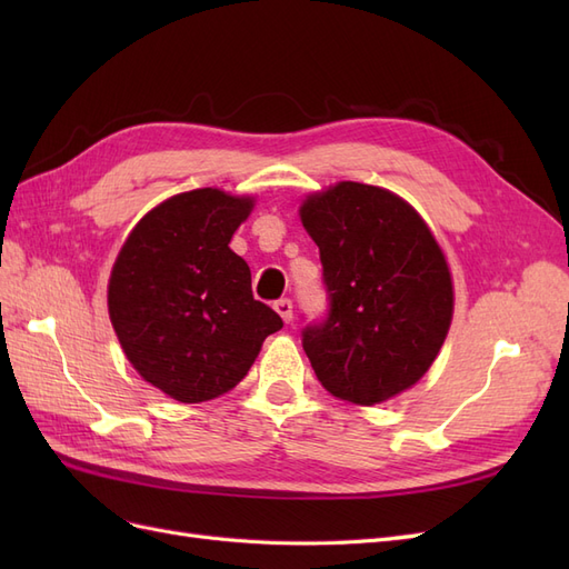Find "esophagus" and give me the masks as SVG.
Segmentation results:
<instances>
[{"label": "esophagus", "mask_w": 569, "mask_h": 569, "mask_svg": "<svg viewBox=\"0 0 569 569\" xmlns=\"http://www.w3.org/2000/svg\"><path fill=\"white\" fill-rule=\"evenodd\" d=\"M272 308L280 313V318H282L284 322H289V320H291V313H295V306H291L289 299H278V301L272 303Z\"/></svg>", "instance_id": "1"}]
</instances>
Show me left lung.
Segmentation results:
<instances>
[{
    "instance_id": "obj_1",
    "label": "left lung",
    "mask_w": 569,
    "mask_h": 569,
    "mask_svg": "<svg viewBox=\"0 0 569 569\" xmlns=\"http://www.w3.org/2000/svg\"><path fill=\"white\" fill-rule=\"evenodd\" d=\"M301 222L327 295L325 318L301 332L320 385L360 406L416 385L453 316L451 272L422 218L387 189L339 182L303 201Z\"/></svg>"
}]
</instances>
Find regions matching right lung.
Here are the masks:
<instances>
[{
  "instance_id": "obj_1",
  "label": "right lung",
  "mask_w": 569,
  "mask_h": 569,
  "mask_svg": "<svg viewBox=\"0 0 569 569\" xmlns=\"http://www.w3.org/2000/svg\"><path fill=\"white\" fill-rule=\"evenodd\" d=\"M253 201L192 189L149 211L120 249L109 313L132 368L170 399L232 389L282 318L253 299L251 270L228 244Z\"/></svg>"
}]
</instances>
